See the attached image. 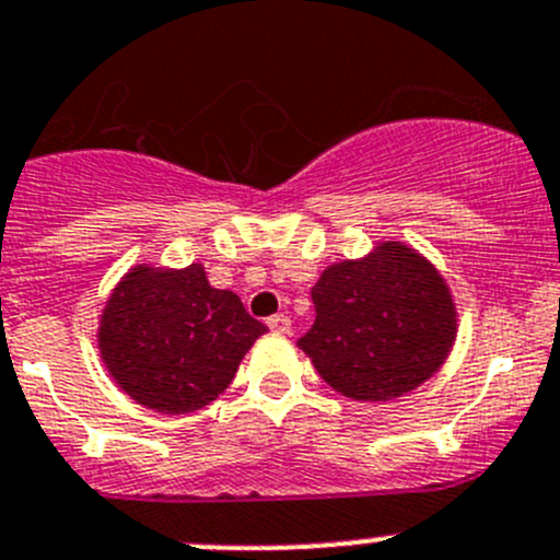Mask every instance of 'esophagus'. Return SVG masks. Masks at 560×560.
<instances>
[{
    "mask_svg": "<svg viewBox=\"0 0 560 560\" xmlns=\"http://www.w3.org/2000/svg\"><path fill=\"white\" fill-rule=\"evenodd\" d=\"M268 328L273 330V334H290L292 323L290 317H284V314H276V317L268 319Z\"/></svg>",
    "mask_w": 560,
    "mask_h": 560,
    "instance_id": "1",
    "label": "esophagus"
}]
</instances>
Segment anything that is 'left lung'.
I'll list each match as a JSON object with an SVG mask.
<instances>
[{
  "instance_id": "obj_1",
  "label": "left lung",
  "mask_w": 560,
  "mask_h": 560,
  "mask_svg": "<svg viewBox=\"0 0 560 560\" xmlns=\"http://www.w3.org/2000/svg\"><path fill=\"white\" fill-rule=\"evenodd\" d=\"M312 330L298 341L319 377L355 401H388L427 383L457 341L446 276L407 243L380 241L319 273Z\"/></svg>"
}]
</instances>
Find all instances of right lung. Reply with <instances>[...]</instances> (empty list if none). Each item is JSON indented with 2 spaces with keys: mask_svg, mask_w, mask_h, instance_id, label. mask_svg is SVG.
Segmentation results:
<instances>
[{
  "mask_svg": "<svg viewBox=\"0 0 560 560\" xmlns=\"http://www.w3.org/2000/svg\"><path fill=\"white\" fill-rule=\"evenodd\" d=\"M265 330L235 292L210 287L205 265L139 262L108 292L95 341L122 394L148 410L183 416L230 388Z\"/></svg>",
  "mask_w": 560,
  "mask_h": 560,
  "instance_id": "obj_1",
  "label": "right lung"
}]
</instances>
